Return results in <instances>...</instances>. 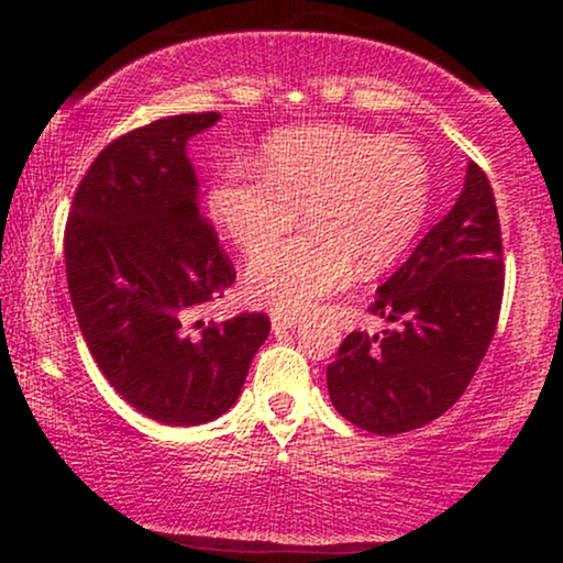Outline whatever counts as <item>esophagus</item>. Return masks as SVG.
Returning a JSON list of instances; mask_svg holds the SVG:
<instances>
[{"label":"esophagus","mask_w":563,"mask_h":563,"mask_svg":"<svg viewBox=\"0 0 563 563\" xmlns=\"http://www.w3.org/2000/svg\"><path fill=\"white\" fill-rule=\"evenodd\" d=\"M295 325H297L295 314H274V318H272V328H274L276 335L287 333V330L295 328Z\"/></svg>","instance_id":"esophagus-1"}]
</instances>
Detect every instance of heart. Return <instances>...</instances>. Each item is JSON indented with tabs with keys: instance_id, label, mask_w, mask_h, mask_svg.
Segmentation results:
<instances>
[{
	"instance_id": "heart-1",
	"label": "heart",
	"mask_w": 563,
	"mask_h": 563,
	"mask_svg": "<svg viewBox=\"0 0 563 563\" xmlns=\"http://www.w3.org/2000/svg\"><path fill=\"white\" fill-rule=\"evenodd\" d=\"M258 165L228 158L207 191V210L241 251L296 221L308 230L269 244L245 268V295L274 312L310 310L353 279L376 274L407 251L430 205V164L405 137L351 125L282 130Z\"/></svg>"
}]
</instances>
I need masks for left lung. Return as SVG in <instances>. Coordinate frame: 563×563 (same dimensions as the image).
Wrapping results in <instances>:
<instances>
[{"instance_id": "8db88e82", "label": "left lung", "mask_w": 563, "mask_h": 563, "mask_svg": "<svg viewBox=\"0 0 563 563\" xmlns=\"http://www.w3.org/2000/svg\"><path fill=\"white\" fill-rule=\"evenodd\" d=\"M503 230L487 174L468 164L453 210L376 289L382 335L353 330L328 366L330 402L376 435L422 428L456 405L497 330Z\"/></svg>"}]
</instances>
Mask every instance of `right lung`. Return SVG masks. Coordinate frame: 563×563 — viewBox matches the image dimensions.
I'll list each match as a JSON object with an SVG mask.
<instances>
[{
	"label": "right lung",
	"instance_id": "1",
	"mask_svg": "<svg viewBox=\"0 0 563 563\" xmlns=\"http://www.w3.org/2000/svg\"><path fill=\"white\" fill-rule=\"evenodd\" d=\"M220 112L172 114L104 145L64 233L81 335L114 391L164 426H202L241 395L268 338L264 312L199 320L235 268L197 202L187 141Z\"/></svg>",
	"mask_w": 563,
	"mask_h": 563
}]
</instances>
